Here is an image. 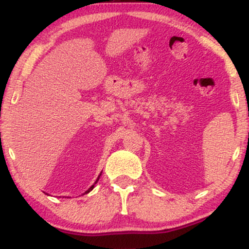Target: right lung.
I'll return each instance as SVG.
<instances>
[{
    "label": "right lung",
    "mask_w": 249,
    "mask_h": 249,
    "mask_svg": "<svg viewBox=\"0 0 249 249\" xmlns=\"http://www.w3.org/2000/svg\"><path fill=\"white\" fill-rule=\"evenodd\" d=\"M101 176H102V173H101V174H99V176H98V178H97V180H96V181H95V184H93V185H92V186H91L90 188H89V190H88V191H87V192H85V193H89V192H90V191H92V190H93V187H95V185L97 184V181H98V180H99V177H101Z\"/></svg>",
    "instance_id": "obj_1"
}]
</instances>
